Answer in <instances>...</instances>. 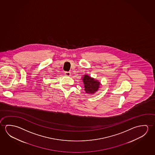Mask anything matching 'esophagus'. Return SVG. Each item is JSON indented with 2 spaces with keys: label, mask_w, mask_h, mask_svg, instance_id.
Returning <instances> with one entry per match:
<instances>
[{
  "label": "esophagus",
  "mask_w": 155,
  "mask_h": 155,
  "mask_svg": "<svg viewBox=\"0 0 155 155\" xmlns=\"http://www.w3.org/2000/svg\"><path fill=\"white\" fill-rule=\"evenodd\" d=\"M64 74L67 76H71V72H69V71H65L64 72Z\"/></svg>",
  "instance_id": "34e87169"
}]
</instances>
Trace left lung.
Here are the masks:
<instances>
[{"mask_svg": "<svg viewBox=\"0 0 155 155\" xmlns=\"http://www.w3.org/2000/svg\"><path fill=\"white\" fill-rule=\"evenodd\" d=\"M82 80L84 83V90L86 91V93L90 95H93L98 91L100 86L101 85L100 81L87 74L84 75V76L82 77Z\"/></svg>", "mask_w": 155, "mask_h": 155, "instance_id": "left-lung-1", "label": "left lung"}]
</instances>
